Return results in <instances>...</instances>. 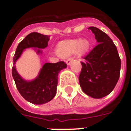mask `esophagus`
Listing matches in <instances>:
<instances>
[{"instance_id": "34e87169", "label": "esophagus", "mask_w": 131, "mask_h": 131, "mask_svg": "<svg viewBox=\"0 0 131 131\" xmlns=\"http://www.w3.org/2000/svg\"><path fill=\"white\" fill-rule=\"evenodd\" d=\"M73 61V58H69V59H67V61H66V62H67V65H69L70 64H71V62Z\"/></svg>"}]
</instances>
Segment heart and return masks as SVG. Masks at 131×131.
I'll return each mask as SVG.
<instances>
[{
  "mask_svg": "<svg viewBox=\"0 0 131 131\" xmlns=\"http://www.w3.org/2000/svg\"><path fill=\"white\" fill-rule=\"evenodd\" d=\"M90 43L86 39L67 40L60 42L57 46V52L61 57H66L78 53L84 54L88 51Z\"/></svg>",
  "mask_w": 131,
  "mask_h": 131,
  "instance_id": "heart-1",
  "label": "heart"
}]
</instances>
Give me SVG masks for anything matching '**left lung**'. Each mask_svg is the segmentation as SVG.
<instances>
[{
    "mask_svg": "<svg viewBox=\"0 0 131 131\" xmlns=\"http://www.w3.org/2000/svg\"><path fill=\"white\" fill-rule=\"evenodd\" d=\"M98 44L83 57L79 75L83 91L93 98H102L113 91L118 82L121 59L116 47L110 37L95 27L88 28Z\"/></svg>",
    "mask_w": 131,
    "mask_h": 131,
    "instance_id": "left-lung-1",
    "label": "left lung"
}]
</instances>
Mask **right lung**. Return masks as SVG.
<instances>
[{
	"instance_id": "add662e5",
	"label": "right lung",
	"mask_w": 131,
	"mask_h": 131,
	"mask_svg": "<svg viewBox=\"0 0 131 131\" xmlns=\"http://www.w3.org/2000/svg\"><path fill=\"white\" fill-rule=\"evenodd\" d=\"M50 36L32 32L27 35L16 50L13 57V64L21 56L23 50L28 48H45L48 46ZM38 52H40L38 50ZM67 67L63 61L57 63H46L40 70L38 77L32 81L22 79L16 71L15 66L12 69V74L19 93L26 100L34 104H43L53 99L57 91V76L62 69Z\"/></svg>"
}]
</instances>
